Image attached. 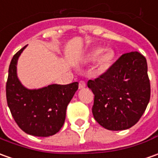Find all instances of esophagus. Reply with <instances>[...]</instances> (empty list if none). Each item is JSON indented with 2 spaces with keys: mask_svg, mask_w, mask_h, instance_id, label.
<instances>
[{
  "mask_svg": "<svg viewBox=\"0 0 158 158\" xmlns=\"http://www.w3.org/2000/svg\"><path fill=\"white\" fill-rule=\"evenodd\" d=\"M85 87V82L83 81V80H81V81H79V89H83V88Z\"/></svg>",
  "mask_w": 158,
  "mask_h": 158,
  "instance_id": "obj_1",
  "label": "esophagus"
}]
</instances>
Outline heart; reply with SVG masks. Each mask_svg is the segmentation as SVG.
<instances>
[{
  "label": "heart",
  "mask_w": 158,
  "mask_h": 158,
  "mask_svg": "<svg viewBox=\"0 0 158 158\" xmlns=\"http://www.w3.org/2000/svg\"><path fill=\"white\" fill-rule=\"evenodd\" d=\"M103 52H104L103 48H99L95 49L94 51H93L92 54H91V60H97ZM113 58H114V53L111 51H106L104 53H102V55L99 58V60H98V66H99V68L103 69V70L108 68L110 65V64H111L112 60H113Z\"/></svg>",
  "instance_id": "heart-1"
}]
</instances>
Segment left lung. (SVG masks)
<instances>
[{
    "label": "left lung",
    "instance_id": "8db88e82",
    "mask_svg": "<svg viewBox=\"0 0 158 158\" xmlns=\"http://www.w3.org/2000/svg\"><path fill=\"white\" fill-rule=\"evenodd\" d=\"M145 57L138 52L124 53L105 73L88 80L94 94L95 120L110 131H123L136 124L151 98Z\"/></svg>",
    "mask_w": 158,
    "mask_h": 158
}]
</instances>
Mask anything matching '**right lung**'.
<instances>
[{"label": "right lung", "instance_id": "add662e5", "mask_svg": "<svg viewBox=\"0 0 158 158\" xmlns=\"http://www.w3.org/2000/svg\"><path fill=\"white\" fill-rule=\"evenodd\" d=\"M25 46L12 59L6 85L7 106L14 119L24 132L36 137L56 134L65 123L69 102L79 83L52 84L40 89H27L17 77V61Z\"/></svg>", "mask_w": 158, "mask_h": 158}]
</instances>
